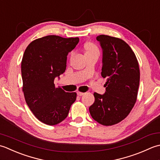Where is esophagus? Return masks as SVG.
Listing matches in <instances>:
<instances>
[{
    "instance_id": "1",
    "label": "esophagus",
    "mask_w": 160,
    "mask_h": 160,
    "mask_svg": "<svg viewBox=\"0 0 160 160\" xmlns=\"http://www.w3.org/2000/svg\"><path fill=\"white\" fill-rule=\"evenodd\" d=\"M85 93L84 92H79V91H78V92H77V95L78 96H83V94H84Z\"/></svg>"
}]
</instances>
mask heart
I'll list each match as a JSON object with an SVG mask.
<instances>
[{
	"instance_id": "b5f03b06",
	"label": "heart",
	"mask_w": 160,
	"mask_h": 160,
	"mask_svg": "<svg viewBox=\"0 0 160 160\" xmlns=\"http://www.w3.org/2000/svg\"><path fill=\"white\" fill-rule=\"evenodd\" d=\"M85 50L86 54H93V53H99V50L96 45L92 43H87L85 45Z\"/></svg>"
}]
</instances>
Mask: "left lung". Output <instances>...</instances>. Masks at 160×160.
<instances>
[{
	"label": "left lung",
	"instance_id": "left-lung-1",
	"mask_svg": "<svg viewBox=\"0 0 160 160\" xmlns=\"http://www.w3.org/2000/svg\"><path fill=\"white\" fill-rule=\"evenodd\" d=\"M97 40L103 50L102 76L107 81L105 93H94L95 100L89 111L100 124L112 126L124 119L135 106L140 79L139 63L124 41L103 34Z\"/></svg>",
	"mask_w": 160,
	"mask_h": 160
}]
</instances>
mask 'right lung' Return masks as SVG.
Returning a JSON list of instances; mask_svg holds the SVG:
<instances>
[{
    "instance_id": "obj_1",
    "label": "right lung",
    "mask_w": 160,
    "mask_h": 160,
    "mask_svg": "<svg viewBox=\"0 0 160 160\" xmlns=\"http://www.w3.org/2000/svg\"><path fill=\"white\" fill-rule=\"evenodd\" d=\"M79 38L49 35L29 44L22 57L21 74L25 102L37 118L57 125L66 118L76 92H66L54 83L66 69L67 56Z\"/></svg>"
}]
</instances>
